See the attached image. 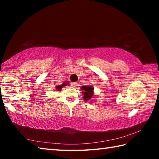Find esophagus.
<instances>
[{"label":"esophagus","mask_w":159,"mask_h":159,"mask_svg":"<svg viewBox=\"0 0 159 159\" xmlns=\"http://www.w3.org/2000/svg\"><path fill=\"white\" fill-rule=\"evenodd\" d=\"M71 86H73V87H76V83H71Z\"/></svg>","instance_id":"esophagus-1"}]
</instances>
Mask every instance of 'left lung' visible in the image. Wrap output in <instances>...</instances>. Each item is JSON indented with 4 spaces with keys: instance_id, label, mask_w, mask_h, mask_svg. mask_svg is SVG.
<instances>
[{
    "instance_id": "obj_1",
    "label": "left lung",
    "mask_w": 159,
    "mask_h": 159,
    "mask_svg": "<svg viewBox=\"0 0 159 159\" xmlns=\"http://www.w3.org/2000/svg\"><path fill=\"white\" fill-rule=\"evenodd\" d=\"M80 89L82 90L83 99L85 102L92 101L94 98V88L92 85H83Z\"/></svg>"
}]
</instances>
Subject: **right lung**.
I'll list each match as a JSON object with an SVG mask.
<instances>
[{"mask_svg": "<svg viewBox=\"0 0 159 159\" xmlns=\"http://www.w3.org/2000/svg\"><path fill=\"white\" fill-rule=\"evenodd\" d=\"M66 85H69V81H67V80H66V81H64L62 83V84L57 85V86H55V89L56 90H57V91H60L61 89H62V88H64V86H66Z\"/></svg>", "mask_w": 159, "mask_h": 159, "instance_id": "obj_1", "label": "right lung"}]
</instances>
